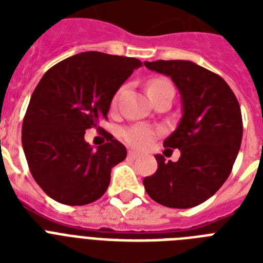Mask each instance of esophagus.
<instances>
[{"label":"esophagus","instance_id":"esophagus-1","mask_svg":"<svg viewBox=\"0 0 263 263\" xmlns=\"http://www.w3.org/2000/svg\"><path fill=\"white\" fill-rule=\"evenodd\" d=\"M138 157L139 156H138L135 152H128V158H129V160H136Z\"/></svg>","mask_w":263,"mask_h":263}]
</instances>
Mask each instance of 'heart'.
Here are the masks:
<instances>
[{
    "label": "heart",
    "instance_id": "heart-1",
    "mask_svg": "<svg viewBox=\"0 0 263 263\" xmlns=\"http://www.w3.org/2000/svg\"><path fill=\"white\" fill-rule=\"evenodd\" d=\"M162 88H172V83L169 82L168 79H156L150 82L148 84V91H154V90H162ZM117 99H119V94L115 95L113 98V105L117 103ZM157 132L154 129L148 127H143V125H135V127H131L123 131V138L125 139L129 146L132 147L138 148V150H144L147 148L152 142L156 138Z\"/></svg>",
    "mask_w": 263,
    "mask_h": 263
}]
</instances>
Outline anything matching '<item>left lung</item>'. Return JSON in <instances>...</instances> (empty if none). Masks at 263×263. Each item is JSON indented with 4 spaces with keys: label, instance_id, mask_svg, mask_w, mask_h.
<instances>
[{
    "label": "left lung",
    "instance_id": "8db88e82",
    "mask_svg": "<svg viewBox=\"0 0 263 263\" xmlns=\"http://www.w3.org/2000/svg\"><path fill=\"white\" fill-rule=\"evenodd\" d=\"M144 65L172 79L183 110L177 128L164 140V147L180 150L179 161L165 162L157 154L158 169L144 177V190L166 208H194L214 195L232 171L243 136L240 106L221 76L192 61Z\"/></svg>",
    "mask_w": 263,
    "mask_h": 263
}]
</instances>
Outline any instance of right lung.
Returning a JSON list of instances; mask_svg holds the SVG:
<instances>
[{"instance_id":"add662e5","label":"right lung","mask_w":263,"mask_h":263,"mask_svg":"<svg viewBox=\"0 0 263 263\" xmlns=\"http://www.w3.org/2000/svg\"><path fill=\"white\" fill-rule=\"evenodd\" d=\"M139 67L138 59L84 51L55 64L35 87L22 143L31 175L51 199L83 206L105 194L127 148L107 135L95 150L84 134L107 119L115 94Z\"/></svg>"}]
</instances>
